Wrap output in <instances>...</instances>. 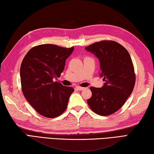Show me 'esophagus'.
Returning a JSON list of instances; mask_svg holds the SVG:
<instances>
[{
    "mask_svg": "<svg viewBox=\"0 0 154 154\" xmlns=\"http://www.w3.org/2000/svg\"><path fill=\"white\" fill-rule=\"evenodd\" d=\"M76 88L79 91H82V90H85L86 88H84V87H79V86H78V87H76Z\"/></svg>",
    "mask_w": 154,
    "mask_h": 154,
    "instance_id": "esophagus-1",
    "label": "esophagus"
}]
</instances>
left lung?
<instances>
[{
  "label": "left lung",
  "mask_w": 154,
  "mask_h": 154,
  "mask_svg": "<svg viewBox=\"0 0 154 154\" xmlns=\"http://www.w3.org/2000/svg\"><path fill=\"white\" fill-rule=\"evenodd\" d=\"M85 49L99 59L100 76L106 82L101 88L90 87L92 96L88 105L97 114L111 115L122 107L133 91L135 74L131 57L122 45L112 40L97 42Z\"/></svg>",
  "instance_id": "left-lung-1"
}]
</instances>
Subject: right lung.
<instances>
[{
    "label": "right lung",
    "mask_w": 154,
    "mask_h": 154,
    "mask_svg": "<svg viewBox=\"0 0 154 154\" xmlns=\"http://www.w3.org/2000/svg\"><path fill=\"white\" fill-rule=\"evenodd\" d=\"M74 48L40 45L24 57L20 67L21 89L26 100L43 116L57 117L66 109L74 88L53 80L60 77Z\"/></svg>",
    "instance_id": "obj_1"
}]
</instances>
